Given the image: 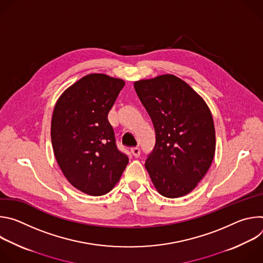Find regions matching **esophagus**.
I'll return each instance as SVG.
<instances>
[{"instance_id": "34e87169", "label": "esophagus", "mask_w": 263, "mask_h": 263, "mask_svg": "<svg viewBox=\"0 0 263 263\" xmlns=\"http://www.w3.org/2000/svg\"><path fill=\"white\" fill-rule=\"evenodd\" d=\"M131 152H132V154H133V156L136 157V158L140 156V148L137 147V146H136V147H132V148H131Z\"/></svg>"}]
</instances>
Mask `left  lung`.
<instances>
[{
  "label": "left lung",
  "instance_id": "8db88e82",
  "mask_svg": "<svg viewBox=\"0 0 263 263\" xmlns=\"http://www.w3.org/2000/svg\"><path fill=\"white\" fill-rule=\"evenodd\" d=\"M151 117L156 142L144 166L160 195L190 194L208 172L215 152V130L204 100L174 74L134 83Z\"/></svg>",
  "mask_w": 263,
  "mask_h": 263
}]
</instances>
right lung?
<instances>
[{"label":"right lung","mask_w":263,"mask_h":263,"mask_svg":"<svg viewBox=\"0 0 263 263\" xmlns=\"http://www.w3.org/2000/svg\"><path fill=\"white\" fill-rule=\"evenodd\" d=\"M125 82L90 73L57 101L51 125L54 154L68 182L84 194L103 196L119 182L129 158L117 145L108 121Z\"/></svg>","instance_id":"right-lung-1"}]
</instances>
